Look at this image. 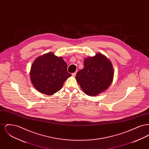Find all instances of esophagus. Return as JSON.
Here are the masks:
<instances>
[{"mask_svg": "<svg viewBox=\"0 0 149 149\" xmlns=\"http://www.w3.org/2000/svg\"><path fill=\"white\" fill-rule=\"evenodd\" d=\"M76 74H77L76 72H74V73H72V75L73 77H75V76L76 75Z\"/></svg>", "mask_w": 149, "mask_h": 149, "instance_id": "1", "label": "esophagus"}]
</instances>
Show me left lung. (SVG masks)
<instances>
[{
	"instance_id": "left-lung-1",
	"label": "left lung",
	"mask_w": 149,
	"mask_h": 149,
	"mask_svg": "<svg viewBox=\"0 0 149 149\" xmlns=\"http://www.w3.org/2000/svg\"><path fill=\"white\" fill-rule=\"evenodd\" d=\"M84 67L76 75V80L83 91L89 96L103 92L111 84L114 70L111 61L102 54L84 59Z\"/></svg>"
}]
</instances>
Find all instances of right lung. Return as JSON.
I'll return each mask as SVG.
<instances>
[{
    "label": "right lung",
    "mask_w": 149,
    "mask_h": 149,
    "mask_svg": "<svg viewBox=\"0 0 149 149\" xmlns=\"http://www.w3.org/2000/svg\"><path fill=\"white\" fill-rule=\"evenodd\" d=\"M63 57L49 52L38 57L31 66L30 78L36 89L51 95L59 91L71 74Z\"/></svg>",
    "instance_id": "add662e5"
}]
</instances>
